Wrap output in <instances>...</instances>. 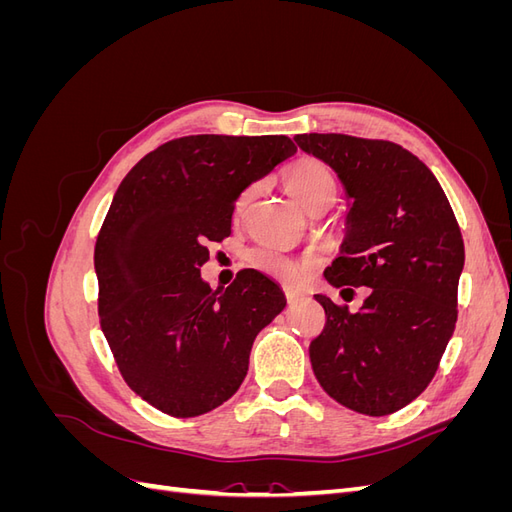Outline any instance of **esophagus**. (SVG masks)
Masks as SVG:
<instances>
[{
	"label": "esophagus",
	"mask_w": 512,
	"mask_h": 512,
	"mask_svg": "<svg viewBox=\"0 0 512 512\" xmlns=\"http://www.w3.org/2000/svg\"><path fill=\"white\" fill-rule=\"evenodd\" d=\"M301 299V294L299 292H294V290H290V288H286V301L292 305V303H297Z\"/></svg>",
	"instance_id": "esophagus-1"
}]
</instances>
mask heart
Here are the masks:
<instances>
[{
	"instance_id": "obj_1",
	"label": "heart",
	"mask_w": 512,
	"mask_h": 512,
	"mask_svg": "<svg viewBox=\"0 0 512 512\" xmlns=\"http://www.w3.org/2000/svg\"><path fill=\"white\" fill-rule=\"evenodd\" d=\"M284 188L290 194V198L297 203L305 213L312 211H324L335 198L337 183L331 173V168L327 164H322L318 160H299L290 164L284 175ZM250 196L245 194L243 200ZM252 267L275 277L277 282H282L286 286L297 288L305 282L309 267L305 262L292 260L280 252L273 250H254L250 254Z\"/></svg>"
}]
</instances>
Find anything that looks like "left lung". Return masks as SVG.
Returning <instances> with one entry per match:
<instances>
[{
    "label": "left lung",
    "instance_id": "left-lung-1",
    "mask_svg": "<svg viewBox=\"0 0 512 512\" xmlns=\"http://www.w3.org/2000/svg\"><path fill=\"white\" fill-rule=\"evenodd\" d=\"M294 141L335 170L348 198L346 235L324 277L350 294V286L367 288L356 314L314 294L327 322L309 361L337 404L393 414L427 389L455 331L466 260L455 213L438 179L404 147L346 134Z\"/></svg>",
    "mask_w": 512,
    "mask_h": 512
}]
</instances>
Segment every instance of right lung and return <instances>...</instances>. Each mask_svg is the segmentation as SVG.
Wrapping results in <instances>:
<instances>
[{"label":"right lung","instance_id":"add662e5","mask_svg":"<svg viewBox=\"0 0 512 512\" xmlns=\"http://www.w3.org/2000/svg\"><path fill=\"white\" fill-rule=\"evenodd\" d=\"M297 153L288 136L198 134L138 162L96 241L102 333L130 389L190 418L241 386L256 335L286 307L280 284L243 269L224 292L200 277L230 235L237 198Z\"/></svg>","mask_w":512,"mask_h":512}]
</instances>
